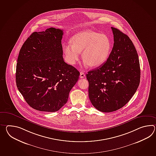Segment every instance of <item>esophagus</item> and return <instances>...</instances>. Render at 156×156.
<instances>
[{
	"mask_svg": "<svg viewBox=\"0 0 156 156\" xmlns=\"http://www.w3.org/2000/svg\"><path fill=\"white\" fill-rule=\"evenodd\" d=\"M85 77V74L82 72H80V78H84Z\"/></svg>",
	"mask_w": 156,
	"mask_h": 156,
	"instance_id": "1",
	"label": "esophagus"
}]
</instances>
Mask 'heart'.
<instances>
[{
  "label": "heart",
  "instance_id": "b5f03b06",
  "mask_svg": "<svg viewBox=\"0 0 156 156\" xmlns=\"http://www.w3.org/2000/svg\"><path fill=\"white\" fill-rule=\"evenodd\" d=\"M72 44L66 43L63 50L67 62L74 65L78 62L82 52L85 67H97L102 65L108 59L111 51V42L104 34L87 30L74 35Z\"/></svg>",
  "mask_w": 156,
  "mask_h": 156
}]
</instances>
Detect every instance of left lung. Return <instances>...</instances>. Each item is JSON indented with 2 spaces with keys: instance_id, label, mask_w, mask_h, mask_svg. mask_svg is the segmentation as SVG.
<instances>
[{
  "instance_id": "8db88e82",
  "label": "left lung",
  "mask_w": 156,
  "mask_h": 156,
  "mask_svg": "<svg viewBox=\"0 0 156 156\" xmlns=\"http://www.w3.org/2000/svg\"><path fill=\"white\" fill-rule=\"evenodd\" d=\"M114 46L106 62L86 74L91 103L103 112L116 111L132 98L140 83L137 51L126 34L111 27Z\"/></svg>"
}]
</instances>
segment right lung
Instances as JSON below:
<instances>
[{
	"instance_id": "obj_1",
	"label": "right lung",
	"mask_w": 156,
	"mask_h": 156,
	"mask_svg": "<svg viewBox=\"0 0 156 156\" xmlns=\"http://www.w3.org/2000/svg\"><path fill=\"white\" fill-rule=\"evenodd\" d=\"M62 35V30L53 27L33 32L20 51L16 84L27 103L36 110L58 111L79 79V71L64 61Z\"/></svg>"
}]
</instances>
